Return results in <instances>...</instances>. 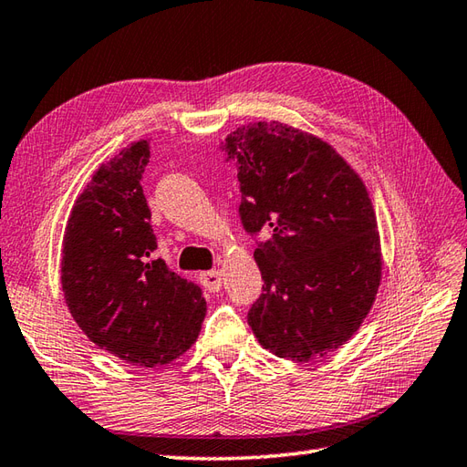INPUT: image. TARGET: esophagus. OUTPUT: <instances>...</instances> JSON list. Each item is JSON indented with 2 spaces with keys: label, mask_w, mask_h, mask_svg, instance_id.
I'll list each match as a JSON object with an SVG mask.
<instances>
[{
  "label": "esophagus",
  "mask_w": 467,
  "mask_h": 467,
  "mask_svg": "<svg viewBox=\"0 0 467 467\" xmlns=\"http://www.w3.org/2000/svg\"><path fill=\"white\" fill-rule=\"evenodd\" d=\"M200 283L210 291V294H216L223 287V273L221 271H206L200 275Z\"/></svg>",
  "instance_id": "1"
}]
</instances>
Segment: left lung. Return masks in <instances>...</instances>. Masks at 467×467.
Wrapping results in <instances>:
<instances>
[{"instance_id":"8db88e82","label":"left lung","mask_w":467,"mask_h":467,"mask_svg":"<svg viewBox=\"0 0 467 467\" xmlns=\"http://www.w3.org/2000/svg\"><path fill=\"white\" fill-rule=\"evenodd\" d=\"M223 151L236 161L244 231L265 233L251 330L279 358H322L356 334L380 285L367 186L330 143L279 121L239 127Z\"/></svg>"}]
</instances>
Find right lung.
<instances>
[{"label": "right lung", "mask_w": 467, "mask_h": 467, "mask_svg": "<svg viewBox=\"0 0 467 467\" xmlns=\"http://www.w3.org/2000/svg\"><path fill=\"white\" fill-rule=\"evenodd\" d=\"M148 161L150 143L141 140L95 171L72 206L60 263L64 299L80 330L141 368L184 354L206 316L202 289L155 259L141 188Z\"/></svg>", "instance_id": "add662e5"}]
</instances>
